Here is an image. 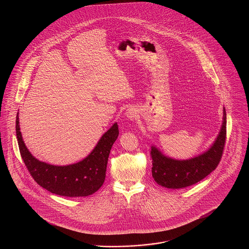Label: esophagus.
I'll return each instance as SVG.
<instances>
[{"label":"esophagus","mask_w":249,"mask_h":249,"mask_svg":"<svg viewBox=\"0 0 249 249\" xmlns=\"http://www.w3.org/2000/svg\"><path fill=\"white\" fill-rule=\"evenodd\" d=\"M136 115H137V111H136V109L134 107H128V109L125 112V116L128 119H130V120H133V119H135Z\"/></svg>","instance_id":"esophagus-1"}]
</instances>
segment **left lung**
Returning a JSON list of instances; mask_svg holds the SVG:
<instances>
[{"mask_svg": "<svg viewBox=\"0 0 249 249\" xmlns=\"http://www.w3.org/2000/svg\"><path fill=\"white\" fill-rule=\"evenodd\" d=\"M225 108H223V121L220 131L211 147L204 153L189 160H175L162 154L152 145V177L155 181L167 189H183L198 183L206 178L217 167L226 142Z\"/></svg>", "mask_w": 249, "mask_h": 249, "instance_id": "obj_1", "label": "left lung"}]
</instances>
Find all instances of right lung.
Masks as SVG:
<instances>
[{"label": "right lung", "mask_w": 249, "mask_h": 249, "mask_svg": "<svg viewBox=\"0 0 249 249\" xmlns=\"http://www.w3.org/2000/svg\"><path fill=\"white\" fill-rule=\"evenodd\" d=\"M16 133L21 158L36 183L51 193L72 198L91 195L103 186L108 157L119 131L118 123H115L101 137L90 154L79 162L65 166L48 164L31 154L22 139L18 113Z\"/></svg>", "instance_id": "right-lung-1"}]
</instances>
